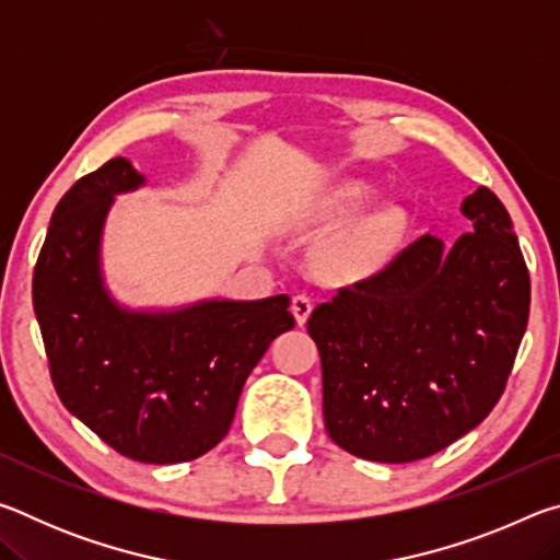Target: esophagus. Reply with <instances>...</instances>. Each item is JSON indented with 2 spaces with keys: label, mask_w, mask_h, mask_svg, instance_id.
Returning a JSON list of instances; mask_svg holds the SVG:
<instances>
[{
  "label": "esophagus",
  "mask_w": 560,
  "mask_h": 560,
  "mask_svg": "<svg viewBox=\"0 0 560 560\" xmlns=\"http://www.w3.org/2000/svg\"><path fill=\"white\" fill-rule=\"evenodd\" d=\"M291 311L293 316H296V324L303 326L311 316V311H314V301H311L306 293H299V296L291 299Z\"/></svg>",
  "instance_id": "obj_1"
}]
</instances>
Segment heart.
<instances>
[{"label": "heart", "instance_id": "b5f03b06", "mask_svg": "<svg viewBox=\"0 0 560 560\" xmlns=\"http://www.w3.org/2000/svg\"><path fill=\"white\" fill-rule=\"evenodd\" d=\"M358 197L360 195L355 189H346V192L334 197L326 207H320L318 212L306 217V220H301V226L320 230V226H330L346 220V217L353 212ZM397 226H400V220H397V214L393 212L375 214L371 220H363L360 224L350 226V230L346 234H340L334 246H330V267H334V271L343 273V277H355V273L371 271L385 257L387 246H390L393 236L397 234Z\"/></svg>", "mask_w": 560, "mask_h": 560}]
</instances>
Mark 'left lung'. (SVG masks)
Here are the masks:
<instances>
[{"instance_id": "8db88e82", "label": "left lung", "mask_w": 560, "mask_h": 560, "mask_svg": "<svg viewBox=\"0 0 560 560\" xmlns=\"http://www.w3.org/2000/svg\"><path fill=\"white\" fill-rule=\"evenodd\" d=\"M452 249L424 234L308 318L324 420L340 450L405 464L450 447L494 410L528 324L530 281L506 207L462 202Z\"/></svg>"}]
</instances>
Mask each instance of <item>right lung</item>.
<instances>
[{
  "mask_svg": "<svg viewBox=\"0 0 560 560\" xmlns=\"http://www.w3.org/2000/svg\"><path fill=\"white\" fill-rule=\"evenodd\" d=\"M140 185L130 160L113 158L61 197L34 269V314L66 410L122 457L177 464L230 432L246 377L293 328L291 299L122 308L103 281L101 236L113 197Z\"/></svg>",
  "mask_w": 560,
  "mask_h": 560,
  "instance_id": "1",
  "label": "right lung"
}]
</instances>
